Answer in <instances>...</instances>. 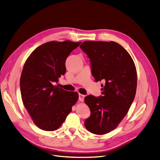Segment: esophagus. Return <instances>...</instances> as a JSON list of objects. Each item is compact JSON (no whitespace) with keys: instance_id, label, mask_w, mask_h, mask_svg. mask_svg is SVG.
Returning a JSON list of instances; mask_svg holds the SVG:
<instances>
[{"instance_id":"esophagus-1","label":"esophagus","mask_w":160,"mask_h":160,"mask_svg":"<svg viewBox=\"0 0 160 160\" xmlns=\"http://www.w3.org/2000/svg\"><path fill=\"white\" fill-rule=\"evenodd\" d=\"M84 98V96L82 95V94H81V93H79V101H81V102H83Z\"/></svg>"}]
</instances>
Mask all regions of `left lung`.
<instances>
[{
	"label": "left lung",
	"instance_id": "1",
	"mask_svg": "<svg viewBox=\"0 0 160 160\" xmlns=\"http://www.w3.org/2000/svg\"><path fill=\"white\" fill-rule=\"evenodd\" d=\"M80 48L90 59L96 82H105L101 85L102 96L89 95L84 98L91 112L84 126L93 134H105L117 128L134 99L136 66L128 52L114 41H87Z\"/></svg>",
	"mask_w": 160,
	"mask_h": 160
}]
</instances>
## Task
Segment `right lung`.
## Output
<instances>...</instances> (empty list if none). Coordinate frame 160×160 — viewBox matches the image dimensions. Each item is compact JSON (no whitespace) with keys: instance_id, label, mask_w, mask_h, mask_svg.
I'll list each match as a JSON object with an SVG mask.
<instances>
[{"instance_id":"1","label":"right lung","mask_w":160,"mask_h":160,"mask_svg":"<svg viewBox=\"0 0 160 160\" xmlns=\"http://www.w3.org/2000/svg\"><path fill=\"white\" fill-rule=\"evenodd\" d=\"M81 42L50 41L39 46L26 59L20 79L23 104L34 124L42 130L60 127L79 99L53 84L66 72L65 61Z\"/></svg>"}]
</instances>
